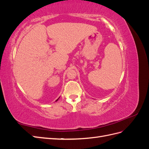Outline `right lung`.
Returning a JSON list of instances; mask_svg holds the SVG:
<instances>
[{
    "label": "right lung",
    "mask_w": 149,
    "mask_h": 149,
    "mask_svg": "<svg viewBox=\"0 0 149 149\" xmlns=\"http://www.w3.org/2000/svg\"><path fill=\"white\" fill-rule=\"evenodd\" d=\"M58 100H56V101H58Z\"/></svg>",
    "instance_id": "1"
}]
</instances>
